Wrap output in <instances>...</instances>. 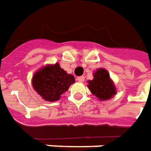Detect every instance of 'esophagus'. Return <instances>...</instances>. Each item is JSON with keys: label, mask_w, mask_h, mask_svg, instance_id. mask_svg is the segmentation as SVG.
Wrapping results in <instances>:
<instances>
[{"label": "esophagus", "mask_w": 151, "mask_h": 151, "mask_svg": "<svg viewBox=\"0 0 151 151\" xmlns=\"http://www.w3.org/2000/svg\"><path fill=\"white\" fill-rule=\"evenodd\" d=\"M84 80H85V77H84L83 76H79V77H77V81L79 82H83Z\"/></svg>", "instance_id": "obj_1"}]
</instances>
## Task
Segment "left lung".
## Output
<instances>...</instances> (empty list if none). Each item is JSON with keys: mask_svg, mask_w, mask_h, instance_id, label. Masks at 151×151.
Segmentation results:
<instances>
[{"mask_svg": "<svg viewBox=\"0 0 151 151\" xmlns=\"http://www.w3.org/2000/svg\"><path fill=\"white\" fill-rule=\"evenodd\" d=\"M93 76L92 81H88V88L100 101H107L116 95V86L106 70L98 69Z\"/></svg>", "mask_w": 151, "mask_h": 151, "instance_id": "left-lung-1", "label": "left lung"}]
</instances>
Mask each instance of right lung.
Returning a JSON list of instances; mask_svg holds the SVG:
<instances>
[{
    "label": "right lung",
    "instance_id": "add662e5",
    "mask_svg": "<svg viewBox=\"0 0 151 151\" xmlns=\"http://www.w3.org/2000/svg\"><path fill=\"white\" fill-rule=\"evenodd\" d=\"M76 82L72 75L67 74L58 63L47 65L37 70L32 77V86L45 101H55Z\"/></svg>",
    "mask_w": 151,
    "mask_h": 151
}]
</instances>
